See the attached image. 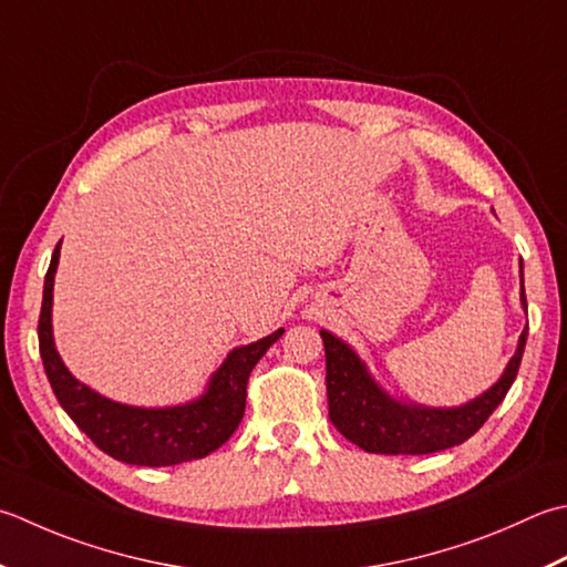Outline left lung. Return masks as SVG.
<instances>
[{
  "instance_id": "obj_1",
  "label": "left lung",
  "mask_w": 567,
  "mask_h": 567,
  "mask_svg": "<svg viewBox=\"0 0 567 567\" xmlns=\"http://www.w3.org/2000/svg\"><path fill=\"white\" fill-rule=\"evenodd\" d=\"M520 305L528 309L524 262H520ZM526 337L528 327L520 331L516 353L489 391L460 408H425L401 403L388 395L373 381L357 351L321 329L327 353L329 420L349 442L373 454H430L462 445L489 420L516 381Z\"/></svg>"
}]
</instances>
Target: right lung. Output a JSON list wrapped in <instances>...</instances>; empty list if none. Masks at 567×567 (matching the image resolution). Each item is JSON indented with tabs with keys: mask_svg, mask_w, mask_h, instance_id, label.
<instances>
[{
	"mask_svg": "<svg viewBox=\"0 0 567 567\" xmlns=\"http://www.w3.org/2000/svg\"><path fill=\"white\" fill-rule=\"evenodd\" d=\"M59 255L61 243L51 255L47 280H43L39 351L53 393L73 423L110 457L137 464V467H172V464L202 460L228 442L246 413L250 371L265 357V351L285 334V329H277L270 337L248 347L233 349L220 369L210 375L206 393L192 403L174 408L122 405L73 379L55 351L51 307Z\"/></svg>",
	"mask_w": 567,
	"mask_h": 567,
	"instance_id": "1",
	"label": "right lung"
}]
</instances>
